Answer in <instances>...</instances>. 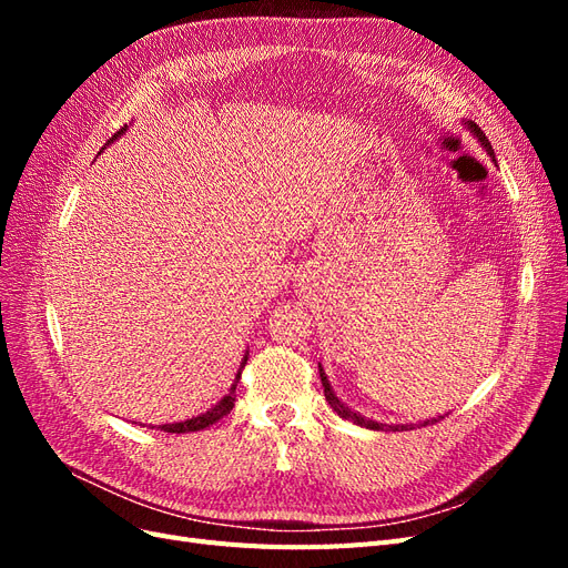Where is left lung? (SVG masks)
<instances>
[{"mask_svg": "<svg viewBox=\"0 0 568 568\" xmlns=\"http://www.w3.org/2000/svg\"><path fill=\"white\" fill-rule=\"evenodd\" d=\"M464 128H467V130L476 136V140L480 142V146L486 149L488 156L495 159V151H493V146H490V142H488V136L484 134V130H480L476 123H471V120H464ZM320 379H322V386H324V398H326V403L332 405V409L336 412V415L343 417V419L353 422V424H357V426L372 428V432H384V428H390V432H400V428H405V432H407V428L426 426V424H434V422L443 419V417H434V419H426V422H422V424H379V422H374V419H369V417H363V415H359V412L351 409L346 403H341V398L334 393L329 379H326V374H324V367H322V365H320Z\"/></svg>", "mask_w": 568, "mask_h": 568, "instance_id": "obj_1", "label": "left lung"}]
</instances>
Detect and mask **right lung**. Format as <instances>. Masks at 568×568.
<instances>
[{"instance_id":"obj_1","label":"right lung","mask_w":568,"mask_h":568,"mask_svg":"<svg viewBox=\"0 0 568 568\" xmlns=\"http://www.w3.org/2000/svg\"><path fill=\"white\" fill-rule=\"evenodd\" d=\"M128 128H123L120 130L118 134H113L111 140L106 142V146L109 144H113L120 134H123ZM104 146V149H106ZM101 149V151H104ZM99 151V153H101ZM246 359H248V351H246V355H244V359H242V365H239V372H236V376H234V384L230 386V393L225 395V398H222L220 403H215L211 409H205V412H201V415H196V417H192V419H184V422H175V424H161L159 428L161 432H165V434H186V432H201V428H205V426H211V424H215L217 419H222L225 415H230V409L234 407V393H236V384H239V379H242V369H244V365H246Z\"/></svg>"}]
</instances>
